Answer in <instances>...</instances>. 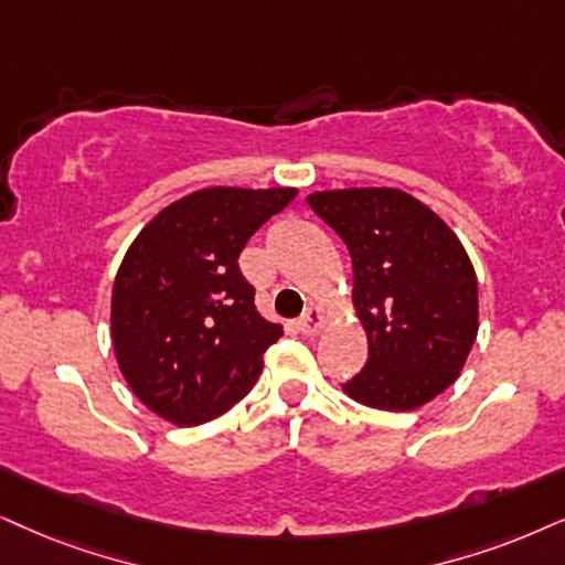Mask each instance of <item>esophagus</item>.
Returning <instances> with one entry per match:
<instances>
[{
    "label": "esophagus",
    "mask_w": 565,
    "mask_h": 565,
    "mask_svg": "<svg viewBox=\"0 0 565 565\" xmlns=\"http://www.w3.org/2000/svg\"><path fill=\"white\" fill-rule=\"evenodd\" d=\"M323 323H326L323 310H320V307H316V305L307 307L305 316L299 318V328H302V333H307V335H316L320 328H323Z\"/></svg>",
    "instance_id": "1"
}]
</instances>
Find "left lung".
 I'll return each instance as SVG.
<instances>
[{
  "label": "left lung",
  "mask_w": 565,
  "mask_h": 565,
  "mask_svg": "<svg viewBox=\"0 0 565 565\" xmlns=\"http://www.w3.org/2000/svg\"><path fill=\"white\" fill-rule=\"evenodd\" d=\"M307 203L349 247L367 333L365 367L341 388L385 412L443 394L477 339V276L459 237L402 190H323Z\"/></svg>",
  "instance_id": "8db88e82"
}]
</instances>
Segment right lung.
Masks as SVG:
<instances>
[{
    "label": "right lung",
    "mask_w": 565,
    "mask_h": 565,
    "mask_svg": "<svg viewBox=\"0 0 565 565\" xmlns=\"http://www.w3.org/2000/svg\"><path fill=\"white\" fill-rule=\"evenodd\" d=\"M295 195L198 190L167 205L127 249L114 278L111 341L125 381L159 417L203 425L258 381L263 354L284 331L255 310L239 253Z\"/></svg>",
    "instance_id": "1"
}]
</instances>
